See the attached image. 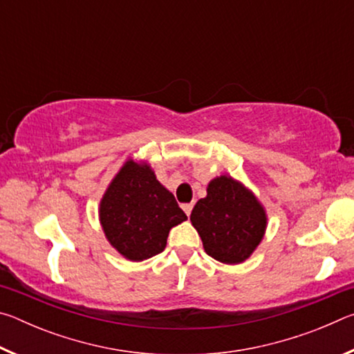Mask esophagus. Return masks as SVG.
Here are the masks:
<instances>
[{
  "instance_id": "1",
  "label": "esophagus",
  "mask_w": 354,
  "mask_h": 354,
  "mask_svg": "<svg viewBox=\"0 0 354 354\" xmlns=\"http://www.w3.org/2000/svg\"><path fill=\"white\" fill-rule=\"evenodd\" d=\"M183 209H184V212H185V214L190 215L192 209H194V203H185V205H183Z\"/></svg>"
}]
</instances>
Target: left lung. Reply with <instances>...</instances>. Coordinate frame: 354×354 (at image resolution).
Returning a JSON list of instances; mask_svg holds the SVG:
<instances>
[{
  "instance_id": "1",
  "label": "left lung",
  "mask_w": 354,
  "mask_h": 354,
  "mask_svg": "<svg viewBox=\"0 0 354 354\" xmlns=\"http://www.w3.org/2000/svg\"><path fill=\"white\" fill-rule=\"evenodd\" d=\"M206 192L190 214L205 251L223 263L245 262L266 234V209L253 192L230 175L214 178Z\"/></svg>"
}]
</instances>
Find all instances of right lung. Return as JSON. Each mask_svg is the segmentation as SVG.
<instances>
[{"label":"right lung","instance_id":"1","mask_svg":"<svg viewBox=\"0 0 354 354\" xmlns=\"http://www.w3.org/2000/svg\"><path fill=\"white\" fill-rule=\"evenodd\" d=\"M98 212L107 242L133 262L162 253L171 227L187 220L149 164L134 159L107 185Z\"/></svg>","mask_w":354,"mask_h":354}]
</instances>
